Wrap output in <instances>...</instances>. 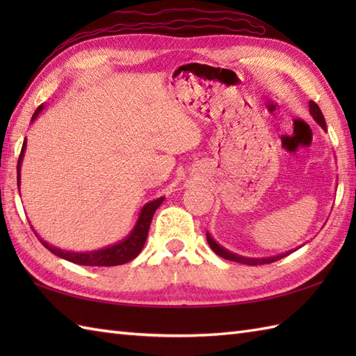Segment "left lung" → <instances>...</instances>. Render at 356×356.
<instances>
[{"instance_id":"obj_1","label":"left lung","mask_w":356,"mask_h":356,"mask_svg":"<svg viewBox=\"0 0 356 356\" xmlns=\"http://www.w3.org/2000/svg\"><path fill=\"white\" fill-rule=\"evenodd\" d=\"M309 111H311V115H312V118L315 119V122L318 124V125L323 128V130H327V128H326V120H324L323 113H321L318 105H316L314 101L309 102ZM207 240H208L209 248L213 249V251H214L217 255H220L222 259L231 260V261H237V263H243V264H249V266H257V264L274 263V261H277V260H282L283 257H287L291 252L297 251V249H298V248H297V249H291V251H287V252H284V254H278V255H272V257H263V259H251V257H243V255L234 254V252L228 251V249H225L223 246L218 245L213 237H211L209 232H207ZM300 248H301V246H300Z\"/></svg>"}]
</instances>
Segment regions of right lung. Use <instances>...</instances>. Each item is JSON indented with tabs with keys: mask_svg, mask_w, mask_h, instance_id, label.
Returning a JSON list of instances; mask_svg holds the SVG:
<instances>
[{
	"mask_svg": "<svg viewBox=\"0 0 356 356\" xmlns=\"http://www.w3.org/2000/svg\"><path fill=\"white\" fill-rule=\"evenodd\" d=\"M44 110V105H40L36 108V111L33 113L32 116V122L40 116V113ZM26 147H27V140L24 139V143H22L21 148V154L18 159V165H17V172H18V190L21 185V163H22V157H24L26 153ZM165 197H159L153 202H148L143 205V208L140 209V214L138 222H136L134 228L131 229V232L128 236L118 241L115 245H110L107 248L102 249H96V251H87V252H73V251H64L61 248H56L47 241H44L38 234L35 232V229L32 228V231L35 232V236L38 237V240L41 241L44 245V248H47L51 254H55L61 259L81 264V266H118V264H124L128 263L130 260L136 259L139 255V252L142 251L143 245L147 241V236H148V229H149V223L151 218H153L156 209L161 207V203L163 202ZM32 226V225H30Z\"/></svg>",
	"mask_w": 356,
	"mask_h": 356,
	"instance_id": "1",
	"label": "right lung"
}]
</instances>
